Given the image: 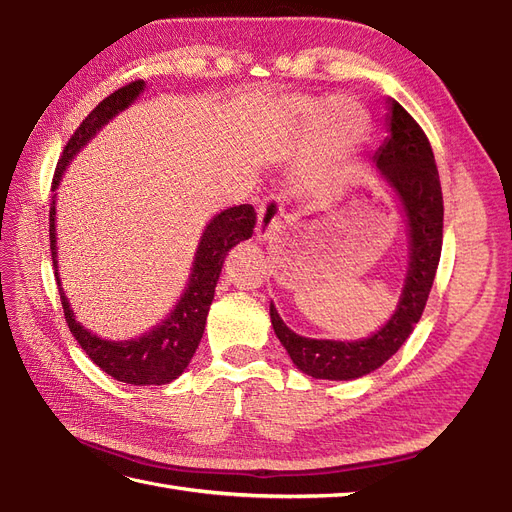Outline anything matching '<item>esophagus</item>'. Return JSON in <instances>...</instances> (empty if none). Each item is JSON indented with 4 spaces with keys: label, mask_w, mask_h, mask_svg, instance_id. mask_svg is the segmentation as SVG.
<instances>
[{
    "label": "esophagus",
    "mask_w": 512,
    "mask_h": 512,
    "mask_svg": "<svg viewBox=\"0 0 512 512\" xmlns=\"http://www.w3.org/2000/svg\"><path fill=\"white\" fill-rule=\"evenodd\" d=\"M282 209H284V200L280 196L262 198V203L258 205V226H256V237L260 241L269 239L282 228Z\"/></svg>",
    "instance_id": "obj_1"
}]
</instances>
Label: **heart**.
I'll use <instances>...</instances> for the list:
<instances>
[{
	"instance_id": "obj_1",
	"label": "heart",
	"mask_w": 512,
	"mask_h": 512,
	"mask_svg": "<svg viewBox=\"0 0 512 512\" xmlns=\"http://www.w3.org/2000/svg\"><path fill=\"white\" fill-rule=\"evenodd\" d=\"M350 103L354 111H356V128H354V136L361 134L365 128V117L363 111L356 104H352L350 100L344 98H333L327 104L320 108V113L316 115V134L320 138V143H327V128H337V130H346L354 123V113L350 111V107L345 104ZM299 113H312L316 104L312 100H299L297 102Z\"/></svg>"
}]
</instances>
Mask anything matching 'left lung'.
Instances as JSON below:
<instances>
[{
  "mask_svg": "<svg viewBox=\"0 0 512 512\" xmlns=\"http://www.w3.org/2000/svg\"><path fill=\"white\" fill-rule=\"evenodd\" d=\"M391 136L376 153V166L397 192L410 226V267L397 312L361 342L309 339L290 331L271 305L275 335L303 374L322 380H354L378 369L410 337L421 320L442 254L444 200L429 138L399 102L391 100Z\"/></svg>",
  "mask_w": 512,
  "mask_h": 512,
  "instance_id": "1",
  "label": "left lung"
}]
</instances>
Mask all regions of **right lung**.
<instances>
[{
    "instance_id": "obj_1",
    "label": "right lung",
    "mask_w": 512,
    "mask_h": 512,
    "mask_svg": "<svg viewBox=\"0 0 512 512\" xmlns=\"http://www.w3.org/2000/svg\"><path fill=\"white\" fill-rule=\"evenodd\" d=\"M143 87L145 83L141 79L119 87L81 121V126L70 136V141L66 143L64 153H61V158L57 162L53 175V190L59 185V179L64 175V170L74 153L79 151L108 119L115 117L123 108H128L136 100V96L141 94ZM254 226L256 211L252 205L230 207L220 215H215L211 224L205 228L203 239H200L190 286L183 292V297L175 307V312L170 314V318L164 320V324H160L158 329H153L151 333L138 339H130V342H106V339L89 333L74 320L64 288L59 284L53 200L49 209V241L59 299L61 307H64V316L70 333L87 352L89 359L119 382H128L136 386L173 382L177 376L183 374V369L188 367L200 344V337H203L207 314L215 294V284L220 280V271L228 250L239 241L250 239Z\"/></svg>"
}]
</instances>
